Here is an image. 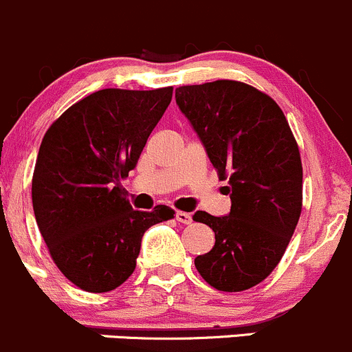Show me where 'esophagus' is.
Returning a JSON list of instances; mask_svg holds the SVG:
<instances>
[{"label":"esophagus","instance_id":"esophagus-1","mask_svg":"<svg viewBox=\"0 0 352 352\" xmlns=\"http://www.w3.org/2000/svg\"><path fill=\"white\" fill-rule=\"evenodd\" d=\"M176 220L179 223H191V222H193L191 215H190V213H186V212H176Z\"/></svg>","mask_w":352,"mask_h":352}]
</instances>
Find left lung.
<instances>
[{"mask_svg":"<svg viewBox=\"0 0 352 352\" xmlns=\"http://www.w3.org/2000/svg\"><path fill=\"white\" fill-rule=\"evenodd\" d=\"M176 103L200 137L230 195V213L197 212L215 245L195 259L220 292H244L278 266L302 213V159L285 113L271 96L241 81L176 88Z\"/></svg>","mask_w":352,"mask_h":352,"instance_id":"1","label":"left lung"}]
</instances>
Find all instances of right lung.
I'll return each instance as SVG.
<instances>
[{"label":"right lung","mask_w":352,"mask_h":352,"mask_svg":"<svg viewBox=\"0 0 352 352\" xmlns=\"http://www.w3.org/2000/svg\"><path fill=\"white\" fill-rule=\"evenodd\" d=\"M171 98V86L100 89L43 135L32 179L35 220L56 266L85 292H111L129 280L144 232L175 219L166 205L133 210L120 184Z\"/></svg>","instance_id":"right-lung-1"}]
</instances>
